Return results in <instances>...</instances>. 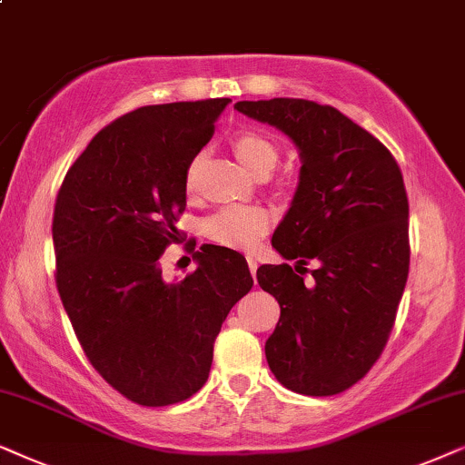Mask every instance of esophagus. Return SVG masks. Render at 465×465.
I'll list each match as a JSON object with an SVG mask.
<instances>
[{
    "label": "esophagus",
    "mask_w": 465,
    "mask_h": 465,
    "mask_svg": "<svg viewBox=\"0 0 465 465\" xmlns=\"http://www.w3.org/2000/svg\"><path fill=\"white\" fill-rule=\"evenodd\" d=\"M246 263H249V270H251V274L255 276V274H257V268H259V262H257V257L249 255V257H246Z\"/></svg>",
    "instance_id": "obj_1"
}]
</instances>
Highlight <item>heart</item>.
Here are the masks:
<instances>
[{
    "mask_svg": "<svg viewBox=\"0 0 465 465\" xmlns=\"http://www.w3.org/2000/svg\"><path fill=\"white\" fill-rule=\"evenodd\" d=\"M233 153L242 161L246 168L257 172L272 170L278 161L276 142L263 134L262 129L244 127L233 135L232 140ZM184 189H195V163H191L184 174ZM272 223V214L262 206H251V203H232L223 206L216 213L208 214L202 223L203 236L221 246L229 249H252L259 240L265 236Z\"/></svg>",
    "mask_w": 465,
    "mask_h": 465,
    "instance_id": "b5f03b06",
    "label": "heart"
}]
</instances>
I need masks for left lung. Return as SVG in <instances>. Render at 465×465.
Listing matches in <instances>:
<instances>
[{"mask_svg":"<svg viewBox=\"0 0 465 465\" xmlns=\"http://www.w3.org/2000/svg\"><path fill=\"white\" fill-rule=\"evenodd\" d=\"M300 148V184L272 246L297 265H262L257 282L281 304L265 342L278 382L336 395L361 381L385 349L404 293L411 242L398 161L340 110L293 97L238 102ZM308 261L318 263L303 282Z\"/></svg>","mask_w":465,"mask_h":465,"instance_id":"1","label":"left lung"}]
</instances>
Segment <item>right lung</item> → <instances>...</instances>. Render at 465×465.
<instances>
[{"instance_id":"right-lung-1","label":"right lung","mask_w":465,"mask_h":465,"mask_svg":"<svg viewBox=\"0 0 465 465\" xmlns=\"http://www.w3.org/2000/svg\"><path fill=\"white\" fill-rule=\"evenodd\" d=\"M227 97L142 106L89 142L53 213L54 281L86 359L140 406H170L208 381L214 340L252 287L246 259L203 244L165 282L159 257L181 240L184 174Z\"/></svg>"}]
</instances>
